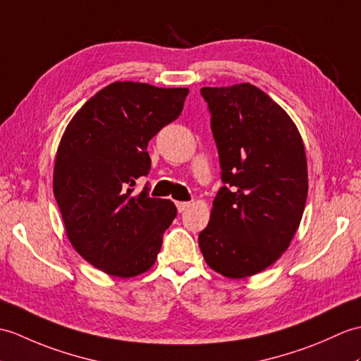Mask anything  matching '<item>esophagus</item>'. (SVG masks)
I'll return each instance as SVG.
<instances>
[{
    "instance_id": "esophagus-1",
    "label": "esophagus",
    "mask_w": 361,
    "mask_h": 361,
    "mask_svg": "<svg viewBox=\"0 0 361 361\" xmlns=\"http://www.w3.org/2000/svg\"><path fill=\"white\" fill-rule=\"evenodd\" d=\"M175 206H177L178 212H183V211H186V209L190 206V203H188V201H177V203H175Z\"/></svg>"
}]
</instances>
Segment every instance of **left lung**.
Returning <instances> with one entry per match:
<instances>
[{
  "mask_svg": "<svg viewBox=\"0 0 361 361\" xmlns=\"http://www.w3.org/2000/svg\"><path fill=\"white\" fill-rule=\"evenodd\" d=\"M200 92L223 186L198 245L214 271L245 279L275 263L298 229L307 197L305 146L289 115L249 82Z\"/></svg>",
  "mask_w": 361,
  "mask_h": 361,
  "instance_id": "obj_1",
  "label": "left lung"
}]
</instances>
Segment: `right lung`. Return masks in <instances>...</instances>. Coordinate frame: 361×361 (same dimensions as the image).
I'll use <instances>...</instances> for the list:
<instances>
[{
	"label": "right lung",
	"instance_id": "obj_1",
	"mask_svg": "<svg viewBox=\"0 0 361 361\" xmlns=\"http://www.w3.org/2000/svg\"><path fill=\"white\" fill-rule=\"evenodd\" d=\"M189 89L116 81L75 114L56 152L54 195L77 252L109 275L129 279L154 266L177 216L169 200L149 197L147 145L177 120Z\"/></svg>",
	"mask_w": 361,
	"mask_h": 361
}]
</instances>
